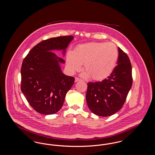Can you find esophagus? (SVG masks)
I'll use <instances>...</instances> for the list:
<instances>
[{"mask_svg":"<svg viewBox=\"0 0 155 155\" xmlns=\"http://www.w3.org/2000/svg\"><path fill=\"white\" fill-rule=\"evenodd\" d=\"M81 80L80 79V78H77V77H75V82H78V81H80Z\"/></svg>","mask_w":155,"mask_h":155,"instance_id":"1","label":"esophagus"}]
</instances>
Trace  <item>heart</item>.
Listing matches in <instances>:
<instances>
[{"label":"heart","mask_w":155,"mask_h":155,"mask_svg":"<svg viewBox=\"0 0 155 155\" xmlns=\"http://www.w3.org/2000/svg\"><path fill=\"white\" fill-rule=\"evenodd\" d=\"M118 59V51L112 42H92L77 46L73 53L66 56V67L71 74L81 68L84 64V78L102 81L108 78L114 71Z\"/></svg>","instance_id":"obj_1"}]
</instances>
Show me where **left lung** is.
<instances>
[{"instance_id": "1", "label": "left lung", "mask_w": 155, "mask_h": 155, "mask_svg": "<svg viewBox=\"0 0 155 155\" xmlns=\"http://www.w3.org/2000/svg\"><path fill=\"white\" fill-rule=\"evenodd\" d=\"M117 66L107 79L88 83L86 101L93 113L107 117L116 113L124 104L133 84L132 66L127 54L120 48Z\"/></svg>"}]
</instances>
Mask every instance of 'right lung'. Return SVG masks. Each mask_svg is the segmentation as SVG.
<instances>
[{
    "instance_id": "add662e5",
    "label": "right lung",
    "mask_w": 155,
    "mask_h": 155,
    "mask_svg": "<svg viewBox=\"0 0 155 155\" xmlns=\"http://www.w3.org/2000/svg\"><path fill=\"white\" fill-rule=\"evenodd\" d=\"M73 39V36H63L43 41L22 61L21 89L31 106L39 113L49 115L60 110L74 84V77L62 72L60 64L64 60L51 52L61 51L64 56Z\"/></svg>"
}]
</instances>
